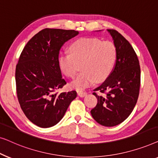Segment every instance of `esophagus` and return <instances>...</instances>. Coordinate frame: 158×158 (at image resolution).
I'll use <instances>...</instances> for the list:
<instances>
[{
    "instance_id": "34e87169",
    "label": "esophagus",
    "mask_w": 158,
    "mask_h": 158,
    "mask_svg": "<svg viewBox=\"0 0 158 158\" xmlns=\"http://www.w3.org/2000/svg\"><path fill=\"white\" fill-rule=\"evenodd\" d=\"M77 94H78V95L80 97H85L86 94H87V93L85 92H81V91H79V92H77Z\"/></svg>"
}]
</instances>
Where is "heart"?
Instances as JSON below:
<instances>
[{
	"label": "heart",
	"instance_id": "b5f03b06",
	"mask_svg": "<svg viewBox=\"0 0 158 158\" xmlns=\"http://www.w3.org/2000/svg\"><path fill=\"white\" fill-rule=\"evenodd\" d=\"M71 52L60 54L58 63L66 77L74 78L81 64L83 71L72 81L71 86L83 90L95 81H102L112 72L117 57L116 46L112 42L102 41L97 38H81L70 46Z\"/></svg>",
	"mask_w": 158,
	"mask_h": 158
}]
</instances>
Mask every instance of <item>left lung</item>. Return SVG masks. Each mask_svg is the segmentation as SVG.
<instances>
[{"mask_svg":"<svg viewBox=\"0 0 158 158\" xmlns=\"http://www.w3.org/2000/svg\"><path fill=\"white\" fill-rule=\"evenodd\" d=\"M107 31L116 46V61L106 79L94 89L97 104L91 114L102 125L113 127L125 120L135 106L140 88V66L127 40L116 30ZM97 90L105 94L98 95Z\"/></svg>","mask_w":158,"mask_h":158,"instance_id":"obj_1","label":"left lung"}]
</instances>
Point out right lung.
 Listing matches in <instances>:
<instances>
[{"label":"right lung","instance_id":"obj_1","mask_svg":"<svg viewBox=\"0 0 158 158\" xmlns=\"http://www.w3.org/2000/svg\"><path fill=\"white\" fill-rule=\"evenodd\" d=\"M78 34L45 28L28 41L20 55L15 68L17 97L26 117L40 127L56 124L77 97L76 91L58 92L66 84L58 59L61 46Z\"/></svg>","mask_w":158,"mask_h":158}]
</instances>
